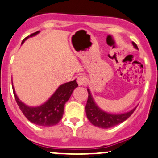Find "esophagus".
Returning <instances> with one entry per match:
<instances>
[{
    "instance_id": "34e87169",
    "label": "esophagus",
    "mask_w": 158,
    "mask_h": 158,
    "mask_svg": "<svg viewBox=\"0 0 158 158\" xmlns=\"http://www.w3.org/2000/svg\"><path fill=\"white\" fill-rule=\"evenodd\" d=\"M77 84L80 85V86L85 85L87 82V78L85 77L84 75H81V76L78 77L77 79Z\"/></svg>"
}]
</instances>
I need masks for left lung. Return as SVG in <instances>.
Wrapping results in <instances>:
<instances>
[{
    "mask_svg": "<svg viewBox=\"0 0 158 158\" xmlns=\"http://www.w3.org/2000/svg\"><path fill=\"white\" fill-rule=\"evenodd\" d=\"M135 49H138L137 46L135 43H132ZM88 98L85 106V112H86L88 119L94 127H99L102 129H109L115 126L120 124L125 120H127L136 109V106L132 110L127 112L121 114H112L102 110L96 104L95 101L93 98L91 91L88 88Z\"/></svg>",
    "mask_w": 158,
    "mask_h": 158,
    "instance_id": "obj_1",
    "label": "left lung"
}]
</instances>
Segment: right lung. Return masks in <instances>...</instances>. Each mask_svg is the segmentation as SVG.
<instances>
[{"label": "right lung", "mask_w": 158, "mask_h": 158, "mask_svg": "<svg viewBox=\"0 0 158 158\" xmlns=\"http://www.w3.org/2000/svg\"><path fill=\"white\" fill-rule=\"evenodd\" d=\"M39 33L40 31L27 36L22 40V44L28 38L35 36ZM77 87H78V85L76 80L62 84L43 104L38 106H29L19 98L12 84L15 98L22 113L31 123L41 127H52L56 125L60 121L64 115V105L69 100Z\"/></svg>", "instance_id": "obj_1"}]
</instances>
